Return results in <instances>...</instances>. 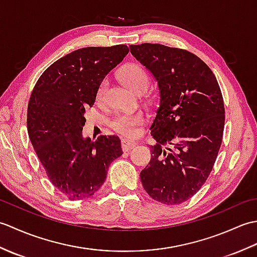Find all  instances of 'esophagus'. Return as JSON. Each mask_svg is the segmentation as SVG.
I'll list each match as a JSON object with an SVG mask.
<instances>
[{
	"label": "esophagus",
	"mask_w": 257,
	"mask_h": 257,
	"mask_svg": "<svg viewBox=\"0 0 257 257\" xmlns=\"http://www.w3.org/2000/svg\"><path fill=\"white\" fill-rule=\"evenodd\" d=\"M137 145L135 143V141L132 140H128V139H123L121 140V147H122V150H128V149H132L134 147Z\"/></svg>",
	"instance_id": "obj_1"
}]
</instances>
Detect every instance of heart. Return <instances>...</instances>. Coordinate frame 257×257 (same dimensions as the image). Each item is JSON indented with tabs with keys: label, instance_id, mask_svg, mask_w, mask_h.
<instances>
[{
	"label": "heart",
	"instance_id": "heart-1",
	"mask_svg": "<svg viewBox=\"0 0 257 257\" xmlns=\"http://www.w3.org/2000/svg\"><path fill=\"white\" fill-rule=\"evenodd\" d=\"M120 78L123 83L127 85L130 89H133L135 92L146 91L149 87V76L146 70L139 66L137 64H130L123 67L120 72ZM107 88V81L103 80L98 87L96 98L98 101H101L105 96ZM145 122V117L141 112H134V113H119L114 117L110 125L111 128L121 134L125 137H135L139 133V127Z\"/></svg>",
	"mask_w": 257,
	"mask_h": 257
}]
</instances>
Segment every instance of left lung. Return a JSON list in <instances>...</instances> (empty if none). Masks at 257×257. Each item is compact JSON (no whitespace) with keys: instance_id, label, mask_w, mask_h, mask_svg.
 <instances>
[{"instance_id":"8db88e82","label":"left lung","mask_w":257,"mask_h":257,"mask_svg":"<svg viewBox=\"0 0 257 257\" xmlns=\"http://www.w3.org/2000/svg\"><path fill=\"white\" fill-rule=\"evenodd\" d=\"M133 56L156 78L160 94L151 136V160L140 179L152 199L181 204L198 192L222 144L225 110L214 74L194 54L145 43Z\"/></svg>"}]
</instances>
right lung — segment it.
Masks as SVG:
<instances>
[{"mask_svg":"<svg viewBox=\"0 0 257 257\" xmlns=\"http://www.w3.org/2000/svg\"><path fill=\"white\" fill-rule=\"evenodd\" d=\"M127 45L85 47L53 63L32 91L27 133L48 179L69 200L100 189L110 163L122 155L117 136L83 137L85 108L96 100L106 75L122 62Z\"/></svg>","mask_w":257,"mask_h":257,"instance_id":"right-lung-1","label":"right lung"}]
</instances>
